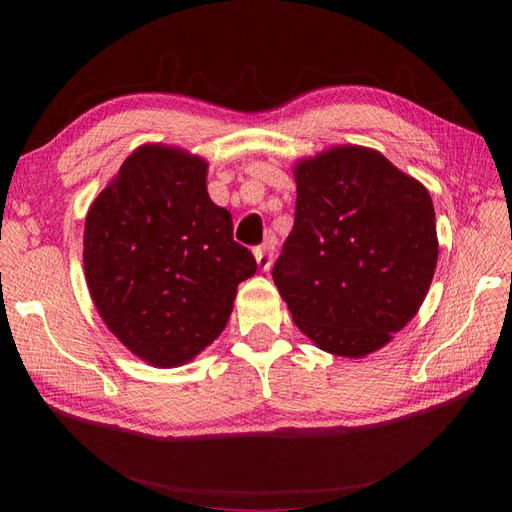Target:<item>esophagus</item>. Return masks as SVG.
<instances>
[{
    "instance_id": "obj_1",
    "label": "esophagus",
    "mask_w": 512,
    "mask_h": 512,
    "mask_svg": "<svg viewBox=\"0 0 512 512\" xmlns=\"http://www.w3.org/2000/svg\"><path fill=\"white\" fill-rule=\"evenodd\" d=\"M273 250H275V241H273V237H267V241L262 243L260 247H256V250H254L256 262H258V267H260L262 271H269V269H271V262H273Z\"/></svg>"
}]
</instances>
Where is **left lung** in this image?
I'll return each instance as SVG.
<instances>
[{
  "instance_id": "1",
  "label": "left lung",
  "mask_w": 512,
  "mask_h": 512,
  "mask_svg": "<svg viewBox=\"0 0 512 512\" xmlns=\"http://www.w3.org/2000/svg\"><path fill=\"white\" fill-rule=\"evenodd\" d=\"M273 282L292 320L337 356L382 348L414 318L438 262L429 192L382 153L335 147L297 170Z\"/></svg>"
}]
</instances>
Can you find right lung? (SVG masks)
Instances as JSON below:
<instances>
[{"instance_id": "right-lung-1", "label": "right lung", "mask_w": 512, "mask_h": 512, "mask_svg": "<svg viewBox=\"0 0 512 512\" xmlns=\"http://www.w3.org/2000/svg\"><path fill=\"white\" fill-rule=\"evenodd\" d=\"M85 277L119 342L156 367H177L218 337L237 286L256 273L232 239L230 213L211 203L207 162L138 147L85 218Z\"/></svg>"}]
</instances>
